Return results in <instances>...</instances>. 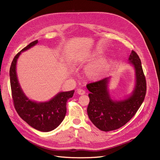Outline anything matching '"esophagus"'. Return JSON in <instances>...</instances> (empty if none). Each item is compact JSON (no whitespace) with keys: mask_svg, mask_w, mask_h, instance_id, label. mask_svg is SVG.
<instances>
[{"mask_svg":"<svg viewBox=\"0 0 160 160\" xmlns=\"http://www.w3.org/2000/svg\"><path fill=\"white\" fill-rule=\"evenodd\" d=\"M77 93L79 95H83V94H85V91L84 90H82V89L79 88V89L77 90Z\"/></svg>","mask_w":160,"mask_h":160,"instance_id":"obj_1","label":"esophagus"}]
</instances>
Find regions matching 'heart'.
Here are the masks:
<instances>
[{
  "instance_id": "obj_1",
  "label": "heart",
  "mask_w": 160,
  "mask_h": 160,
  "mask_svg": "<svg viewBox=\"0 0 160 160\" xmlns=\"http://www.w3.org/2000/svg\"><path fill=\"white\" fill-rule=\"evenodd\" d=\"M102 55V52L100 51H96L94 52L92 55H91L86 60H90L98 58ZM109 66V61L107 60H100L99 61L96 62L94 64L91 65L87 71V74L88 77L90 78L96 79L98 78H100L101 76L103 74L104 72L105 71L106 68Z\"/></svg>"
}]
</instances>
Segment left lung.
<instances>
[{
	"instance_id": "left-lung-1",
	"label": "left lung",
	"mask_w": 160,
	"mask_h": 160,
	"mask_svg": "<svg viewBox=\"0 0 160 160\" xmlns=\"http://www.w3.org/2000/svg\"><path fill=\"white\" fill-rule=\"evenodd\" d=\"M128 60L135 72V88L128 98L123 100H112L108 90L111 77L87 85L90 92L88 94V116L102 131L115 130L125 125L135 115L145 97L147 83L141 60L134 51H132Z\"/></svg>"
}]
</instances>
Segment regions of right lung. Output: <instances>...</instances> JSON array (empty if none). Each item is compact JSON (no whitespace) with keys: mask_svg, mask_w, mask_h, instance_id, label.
<instances>
[{"mask_svg":"<svg viewBox=\"0 0 160 160\" xmlns=\"http://www.w3.org/2000/svg\"><path fill=\"white\" fill-rule=\"evenodd\" d=\"M35 40L28 44L15 56L10 69V79L14 108L19 117L31 127L40 132L55 130L64 120L66 113V103L72 98L74 90L60 92L51 100L36 102L28 99L22 90L16 73L18 58L21 53L37 44Z\"/></svg>","mask_w":160,"mask_h":160,"instance_id":"right-lung-1","label":"right lung"}]
</instances>
